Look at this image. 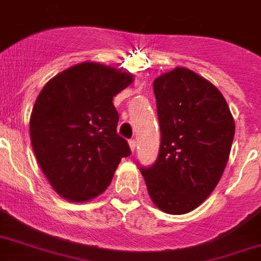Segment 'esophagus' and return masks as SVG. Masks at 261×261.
<instances>
[{"label":"esophagus","instance_id":"34e87169","mask_svg":"<svg viewBox=\"0 0 261 261\" xmlns=\"http://www.w3.org/2000/svg\"><path fill=\"white\" fill-rule=\"evenodd\" d=\"M136 145H137V142H136L135 139L129 140V146H130V150H132V152H135L136 150Z\"/></svg>","mask_w":261,"mask_h":261}]
</instances>
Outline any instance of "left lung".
<instances>
[{"label":"left lung","instance_id":"left-lung-1","mask_svg":"<svg viewBox=\"0 0 261 261\" xmlns=\"http://www.w3.org/2000/svg\"><path fill=\"white\" fill-rule=\"evenodd\" d=\"M161 145L157 160L140 168L148 193L164 213L194 210L213 193L226 168L235 122L217 87L178 67L153 83Z\"/></svg>","mask_w":261,"mask_h":261}]
</instances>
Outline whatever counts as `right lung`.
<instances>
[{
	"mask_svg": "<svg viewBox=\"0 0 261 261\" xmlns=\"http://www.w3.org/2000/svg\"><path fill=\"white\" fill-rule=\"evenodd\" d=\"M133 82L130 73L99 63L70 67L42 88L30 117L37 161L58 194L73 202L103 193L122 157L112 100Z\"/></svg>",
	"mask_w": 261,
	"mask_h": 261,
	"instance_id": "right-lung-1",
	"label": "right lung"
}]
</instances>
